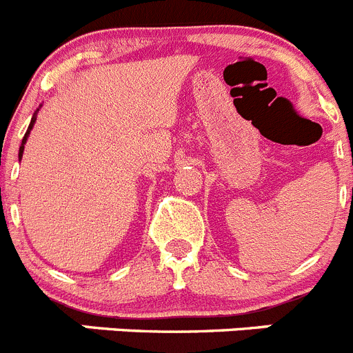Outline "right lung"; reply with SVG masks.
Returning a JSON list of instances; mask_svg holds the SVG:
<instances>
[{"label":"right lung","mask_w":353,"mask_h":353,"mask_svg":"<svg viewBox=\"0 0 353 353\" xmlns=\"http://www.w3.org/2000/svg\"><path fill=\"white\" fill-rule=\"evenodd\" d=\"M34 121H36V117H32L31 123H29V128H28V132H26V136H24V139H22V146H21V150H19V157H21V158H22V151H24V144H26V141H28V136H29V132H31V128H32V125H34Z\"/></svg>","instance_id":"add662e5"}]
</instances>
